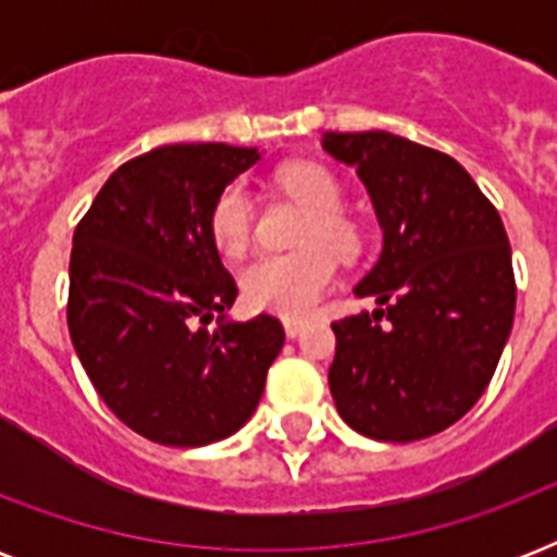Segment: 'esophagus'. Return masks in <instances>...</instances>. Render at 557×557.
<instances>
[{
  "instance_id": "esophagus-1",
  "label": "esophagus",
  "mask_w": 557,
  "mask_h": 557,
  "mask_svg": "<svg viewBox=\"0 0 557 557\" xmlns=\"http://www.w3.org/2000/svg\"><path fill=\"white\" fill-rule=\"evenodd\" d=\"M283 326H286V335H288V338H297V335L304 332L306 323H304V321H286V323H283Z\"/></svg>"
}]
</instances>
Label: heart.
<instances>
[{
	"instance_id": "heart-1",
	"label": "heart",
	"mask_w": 557,
	"mask_h": 557,
	"mask_svg": "<svg viewBox=\"0 0 557 557\" xmlns=\"http://www.w3.org/2000/svg\"><path fill=\"white\" fill-rule=\"evenodd\" d=\"M280 187L309 208L292 253H269L239 274V292L248 309L271 312L288 321L306 318L335 280V253L356 248V231L341 216V187L330 170L312 161L286 164L277 173ZM251 196L239 182L219 193L210 208V236L225 257H243L251 243Z\"/></svg>"
}]
</instances>
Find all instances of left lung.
<instances>
[{"label":"left lung","mask_w":557,"mask_h":557,"mask_svg":"<svg viewBox=\"0 0 557 557\" xmlns=\"http://www.w3.org/2000/svg\"><path fill=\"white\" fill-rule=\"evenodd\" d=\"M356 168L381 253L352 292L384 309L332 323L330 389L341 419L379 442L445 431L492 381L515 321L500 213L450 156L393 133H323Z\"/></svg>","instance_id":"1"}]
</instances>
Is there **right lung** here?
<instances>
[{"mask_svg": "<svg viewBox=\"0 0 557 557\" xmlns=\"http://www.w3.org/2000/svg\"><path fill=\"white\" fill-rule=\"evenodd\" d=\"M260 159L227 144L144 152L107 178L74 231L77 358L109 410L159 445L199 448L239 431L286 341L271 314L227 318L236 283L210 236L216 196Z\"/></svg>", "mask_w": 557, "mask_h": 557, "instance_id": "right-lung-1", "label": "right lung"}]
</instances>
